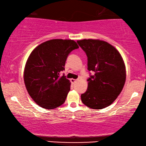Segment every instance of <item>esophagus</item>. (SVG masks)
Segmentation results:
<instances>
[{
	"instance_id": "esophagus-1",
	"label": "esophagus",
	"mask_w": 146,
	"mask_h": 146,
	"mask_svg": "<svg viewBox=\"0 0 146 146\" xmlns=\"http://www.w3.org/2000/svg\"><path fill=\"white\" fill-rule=\"evenodd\" d=\"M70 81H71V82H72V83H74V82H76L77 81V80L72 78V79H70Z\"/></svg>"
}]
</instances>
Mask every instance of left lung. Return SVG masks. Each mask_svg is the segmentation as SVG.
<instances>
[{"label":"left lung","mask_w":146,"mask_h":146,"mask_svg":"<svg viewBox=\"0 0 146 146\" xmlns=\"http://www.w3.org/2000/svg\"><path fill=\"white\" fill-rule=\"evenodd\" d=\"M78 44L88 57V70L94 74L81 100L92 109H103L111 104L122 90L125 82V67L120 54L113 46L100 40L84 39Z\"/></svg>","instance_id":"left-lung-1"}]
</instances>
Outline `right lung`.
<instances>
[{
    "mask_svg": "<svg viewBox=\"0 0 146 146\" xmlns=\"http://www.w3.org/2000/svg\"><path fill=\"white\" fill-rule=\"evenodd\" d=\"M78 48L72 40L52 39L40 44L30 54L24 80L29 95L40 107L52 110L64 103L70 82L60 72L69 54Z\"/></svg>",
    "mask_w": 146,
    "mask_h": 146,
    "instance_id": "1",
    "label": "right lung"
}]
</instances>
